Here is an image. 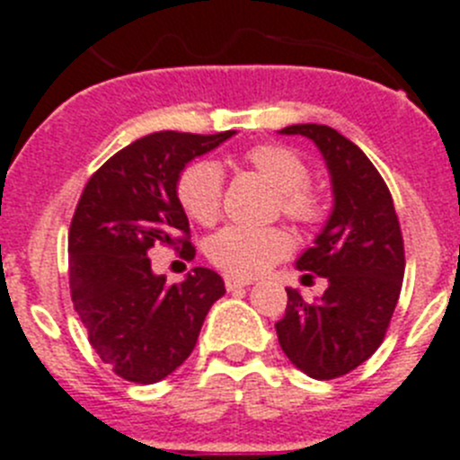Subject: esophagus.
Instances as JSON below:
<instances>
[{
  "label": "esophagus",
  "instance_id": "1",
  "mask_svg": "<svg viewBox=\"0 0 460 460\" xmlns=\"http://www.w3.org/2000/svg\"><path fill=\"white\" fill-rule=\"evenodd\" d=\"M253 280L249 279H239V276H226V288L227 290H239V288H249Z\"/></svg>",
  "mask_w": 460,
  "mask_h": 460
}]
</instances>
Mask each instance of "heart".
I'll list each match as a JSON object with an SVG mask.
<instances>
[{"instance_id":"1","label":"heart","mask_w":460,"mask_h":460,"mask_svg":"<svg viewBox=\"0 0 460 460\" xmlns=\"http://www.w3.org/2000/svg\"><path fill=\"white\" fill-rule=\"evenodd\" d=\"M243 161L276 189V211L296 226H315L324 217L323 195L308 184V165L292 149L255 145ZM181 209L200 226H214L221 217L223 172L214 161H195L177 181ZM292 242L280 227L227 226L207 242V258L230 276H258L286 258Z\"/></svg>"}]
</instances>
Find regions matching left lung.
Returning <instances> with one entry per match:
<instances>
[{"label":"left lung","instance_id":"1","mask_svg":"<svg viewBox=\"0 0 460 460\" xmlns=\"http://www.w3.org/2000/svg\"><path fill=\"white\" fill-rule=\"evenodd\" d=\"M280 133L315 142L332 174L334 209L296 260L299 271L327 279V290L306 302L286 288V315L276 334L299 371L334 380L355 371L385 341L403 286V234L387 184L355 142L324 124L286 126Z\"/></svg>","mask_w":460,"mask_h":460}]
</instances>
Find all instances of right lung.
Masks as SVG:
<instances>
[{
    "mask_svg": "<svg viewBox=\"0 0 460 460\" xmlns=\"http://www.w3.org/2000/svg\"><path fill=\"white\" fill-rule=\"evenodd\" d=\"M234 131H158L131 142L89 177L68 230V286L89 343L119 377L137 385L168 377L198 343L223 279L193 267L181 283L152 271L156 243L190 260L189 218L177 200L181 170Z\"/></svg>",
    "mask_w": 460,
    "mask_h": 460,
    "instance_id": "add662e5",
    "label": "right lung"
}]
</instances>
